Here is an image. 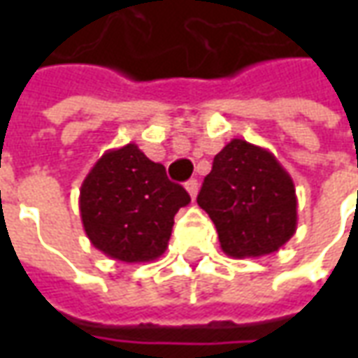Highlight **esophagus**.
<instances>
[{
	"mask_svg": "<svg viewBox=\"0 0 358 358\" xmlns=\"http://www.w3.org/2000/svg\"><path fill=\"white\" fill-rule=\"evenodd\" d=\"M186 189H187V194L192 195V199H195V197H197V189H199V184H197V180H187Z\"/></svg>",
	"mask_w": 358,
	"mask_h": 358,
	"instance_id": "34e87169",
	"label": "esophagus"
}]
</instances>
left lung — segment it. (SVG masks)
Masks as SVG:
<instances>
[{
  "mask_svg": "<svg viewBox=\"0 0 358 358\" xmlns=\"http://www.w3.org/2000/svg\"><path fill=\"white\" fill-rule=\"evenodd\" d=\"M197 203L230 257L270 255L297 230L292 176L268 149L245 140L236 138L215 157Z\"/></svg>",
  "mask_w": 358,
  "mask_h": 358,
  "instance_id": "obj_1",
  "label": "left lung"
}]
</instances>
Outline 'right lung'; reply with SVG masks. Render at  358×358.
<instances>
[{
  "label": "right lung",
  "mask_w": 358,
  "mask_h": 358,
  "mask_svg": "<svg viewBox=\"0 0 358 358\" xmlns=\"http://www.w3.org/2000/svg\"><path fill=\"white\" fill-rule=\"evenodd\" d=\"M189 203L136 143L109 149L80 187L84 232L95 249L122 263H149L169 248L174 215Z\"/></svg>",
  "instance_id": "right-lung-1"
}]
</instances>
